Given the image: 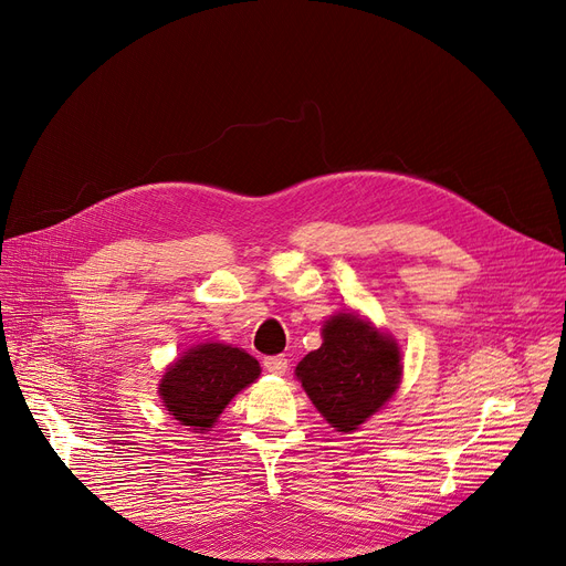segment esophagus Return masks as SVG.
<instances>
[{
  "instance_id": "esophagus-1",
  "label": "esophagus",
  "mask_w": 566,
  "mask_h": 566,
  "mask_svg": "<svg viewBox=\"0 0 566 566\" xmlns=\"http://www.w3.org/2000/svg\"><path fill=\"white\" fill-rule=\"evenodd\" d=\"M263 369H265V371H271V374H275V376H282V374H286L289 363H286L284 355H271V358H265V360H263Z\"/></svg>"
}]
</instances>
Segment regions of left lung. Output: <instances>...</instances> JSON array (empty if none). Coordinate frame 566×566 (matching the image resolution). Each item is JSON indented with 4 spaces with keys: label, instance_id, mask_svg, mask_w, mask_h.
Wrapping results in <instances>:
<instances>
[{
    "label": "left lung",
    "instance_id": "left-lung-1",
    "mask_svg": "<svg viewBox=\"0 0 566 566\" xmlns=\"http://www.w3.org/2000/svg\"><path fill=\"white\" fill-rule=\"evenodd\" d=\"M401 369L390 335L355 314H335L323 325L321 348L305 355L295 376L323 418L350 433L392 399Z\"/></svg>",
    "mask_w": 566,
    "mask_h": 566
}]
</instances>
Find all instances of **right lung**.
<instances>
[{"mask_svg": "<svg viewBox=\"0 0 566 566\" xmlns=\"http://www.w3.org/2000/svg\"><path fill=\"white\" fill-rule=\"evenodd\" d=\"M259 374L261 367L250 353L227 344H199L167 367L158 392L178 424L203 433Z\"/></svg>", "mask_w": 566, "mask_h": 566, "instance_id": "obj_1", "label": "right lung"}]
</instances>
